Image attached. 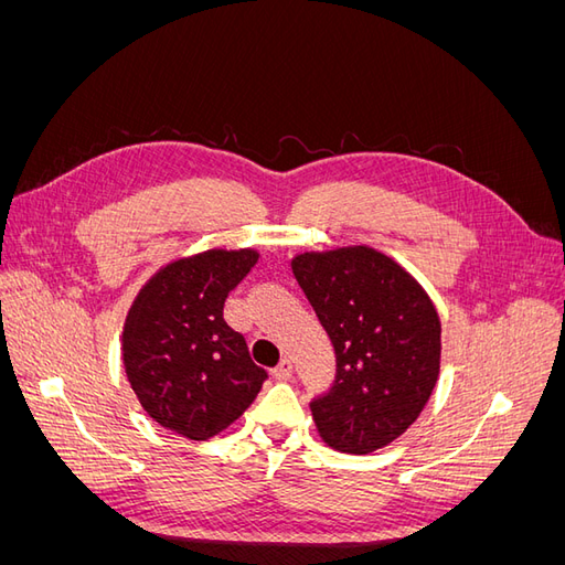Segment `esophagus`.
I'll return each instance as SVG.
<instances>
[{
  "label": "esophagus",
  "instance_id": "esophagus-1",
  "mask_svg": "<svg viewBox=\"0 0 565 565\" xmlns=\"http://www.w3.org/2000/svg\"><path fill=\"white\" fill-rule=\"evenodd\" d=\"M292 372H295L292 361H289V358H285V361H280V365L273 370V377L280 380V382H287V380H292Z\"/></svg>",
  "mask_w": 565,
  "mask_h": 565
}]
</instances>
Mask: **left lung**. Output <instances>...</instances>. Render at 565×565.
Returning <instances> with one entry per match:
<instances>
[{
    "instance_id": "obj_1",
    "label": "left lung",
    "mask_w": 565,
    "mask_h": 565,
    "mask_svg": "<svg viewBox=\"0 0 565 565\" xmlns=\"http://www.w3.org/2000/svg\"><path fill=\"white\" fill-rule=\"evenodd\" d=\"M292 273L328 330L337 377L311 403L320 438L367 455L403 436L440 372V318L426 289L370 245L301 252Z\"/></svg>"
}]
</instances>
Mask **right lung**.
Listing matches in <instances>:
<instances>
[{
    "label": "right lung",
    "mask_w": 565,
    "mask_h": 565,
    "mask_svg": "<svg viewBox=\"0 0 565 565\" xmlns=\"http://www.w3.org/2000/svg\"><path fill=\"white\" fill-rule=\"evenodd\" d=\"M259 252L207 249L169 262L131 301L122 330L127 380L148 417L191 440H207L241 417L266 370L224 320L231 289Z\"/></svg>",
    "instance_id": "right-lung-1"
}]
</instances>
